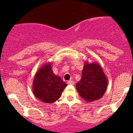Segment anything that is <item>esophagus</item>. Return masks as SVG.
Instances as JSON below:
<instances>
[{
	"label": "esophagus",
	"instance_id": "34e87169",
	"mask_svg": "<svg viewBox=\"0 0 133 133\" xmlns=\"http://www.w3.org/2000/svg\"><path fill=\"white\" fill-rule=\"evenodd\" d=\"M67 84H69V85H74V82L72 81V80H69V81H68Z\"/></svg>",
	"mask_w": 133,
	"mask_h": 133
}]
</instances>
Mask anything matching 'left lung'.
<instances>
[{"label": "left lung", "mask_w": 133, "mask_h": 133, "mask_svg": "<svg viewBox=\"0 0 133 133\" xmlns=\"http://www.w3.org/2000/svg\"><path fill=\"white\" fill-rule=\"evenodd\" d=\"M108 80L101 65L97 62H85L82 78L76 84L80 96L87 102L101 98L106 91Z\"/></svg>", "instance_id": "obj_1"}]
</instances>
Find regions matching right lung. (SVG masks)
Here are the masks:
<instances>
[{
  "label": "right lung",
  "mask_w": 133,
  "mask_h": 133,
  "mask_svg": "<svg viewBox=\"0 0 133 133\" xmlns=\"http://www.w3.org/2000/svg\"><path fill=\"white\" fill-rule=\"evenodd\" d=\"M51 65V62L42 65L35 73L32 86L35 96L43 102L49 104L57 101L67 86L60 76L54 74Z\"/></svg>",
  "instance_id": "right-lung-1"
}]
</instances>
